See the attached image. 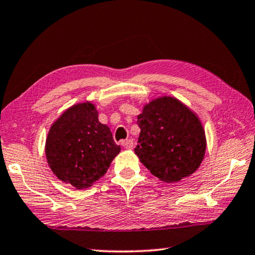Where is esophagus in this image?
<instances>
[{"label":"esophagus","mask_w":255,"mask_h":255,"mask_svg":"<svg viewBox=\"0 0 255 255\" xmlns=\"http://www.w3.org/2000/svg\"><path fill=\"white\" fill-rule=\"evenodd\" d=\"M122 146L126 149H132L133 148V141L131 139H126L122 141Z\"/></svg>","instance_id":"esophagus-1"}]
</instances>
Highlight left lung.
I'll use <instances>...</instances> for the list:
<instances>
[{
  "instance_id": "1",
  "label": "left lung",
  "mask_w": 255,
  "mask_h": 255,
  "mask_svg": "<svg viewBox=\"0 0 255 255\" xmlns=\"http://www.w3.org/2000/svg\"><path fill=\"white\" fill-rule=\"evenodd\" d=\"M137 124L140 133L135 154L158 180L179 182L199 169L207 147L205 129L196 112L179 99H152Z\"/></svg>"
}]
</instances>
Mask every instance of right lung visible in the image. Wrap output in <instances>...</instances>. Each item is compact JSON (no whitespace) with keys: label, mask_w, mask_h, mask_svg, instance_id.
<instances>
[{"label":"right lung","mask_w":255,"mask_h":255,"mask_svg":"<svg viewBox=\"0 0 255 255\" xmlns=\"http://www.w3.org/2000/svg\"><path fill=\"white\" fill-rule=\"evenodd\" d=\"M110 128L90 101L73 105L55 120L46 138L47 163L57 179L82 190L107 173L120 153Z\"/></svg>","instance_id":"obj_1"}]
</instances>
